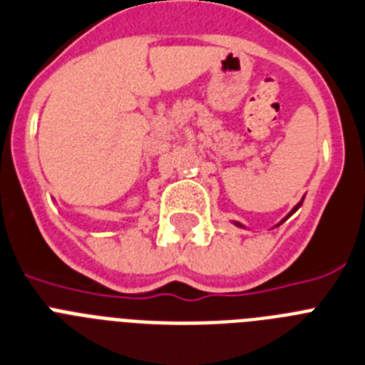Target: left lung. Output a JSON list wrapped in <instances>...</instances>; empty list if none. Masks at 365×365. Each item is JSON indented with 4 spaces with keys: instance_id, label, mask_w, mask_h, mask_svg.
<instances>
[{
    "instance_id": "1",
    "label": "left lung",
    "mask_w": 365,
    "mask_h": 365,
    "mask_svg": "<svg viewBox=\"0 0 365 365\" xmlns=\"http://www.w3.org/2000/svg\"><path fill=\"white\" fill-rule=\"evenodd\" d=\"M302 202H304V198H302V200H300V202H298V204H296V206H294V208H292V210H290V212H289V213H287V217H283V219H281V221H279V223H277V225H275V227H279V225H281V223H285V221H287V219H289V217H290V215H292V213H294V212H296V210H298V208H300V206H302ZM232 225H236V227H240V229H245V227H244V225H242V223H238V221H232Z\"/></svg>"
}]
</instances>
